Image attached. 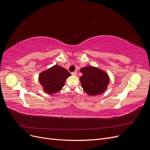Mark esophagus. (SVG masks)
<instances>
[{"label":"esophagus","mask_w":150,"mask_h":150,"mask_svg":"<svg viewBox=\"0 0 150 150\" xmlns=\"http://www.w3.org/2000/svg\"><path fill=\"white\" fill-rule=\"evenodd\" d=\"M71 74H72V75H73V76H76V75H77V72H76V71L72 72V73H71Z\"/></svg>","instance_id":"34e87169"}]
</instances>
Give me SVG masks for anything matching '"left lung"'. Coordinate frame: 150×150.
I'll return each mask as SVG.
<instances>
[{"instance_id":"1","label":"left lung","mask_w":150,"mask_h":150,"mask_svg":"<svg viewBox=\"0 0 150 150\" xmlns=\"http://www.w3.org/2000/svg\"><path fill=\"white\" fill-rule=\"evenodd\" d=\"M83 76L80 82L84 91L89 96H96L103 93L110 83V77L106 71L99 67L85 66L80 69Z\"/></svg>"}]
</instances>
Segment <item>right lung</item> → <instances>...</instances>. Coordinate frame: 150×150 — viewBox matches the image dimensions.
<instances>
[{"instance_id":"obj_1","label":"right lung","mask_w":150,"mask_h":150,"mask_svg":"<svg viewBox=\"0 0 150 150\" xmlns=\"http://www.w3.org/2000/svg\"><path fill=\"white\" fill-rule=\"evenodd\" d=\"M71 74L61 66L54 65L39 75V81L43 91L47 94H55L64 87L66 79Z\"/></svg>"}]
</instances>
